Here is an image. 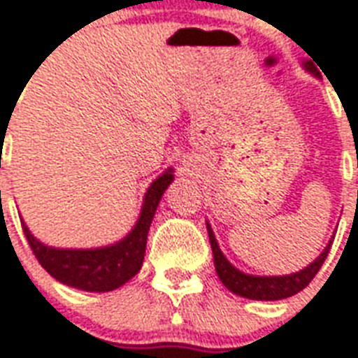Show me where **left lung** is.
I'll return each mask as SVG.
<instances>
[{"label": "left lung", "mask_w": 358, "mask_h": 358, "mask_svg": "<svg viewBox=\"0 0 358 358\" xmlns=\"http://www.w3.org/2000/svg\"><path fill=\"white\" fill-rule=\"evenodd\" d=\"M305 70H308L312 76L317 78L316 66L312 64V61H305L303 63ZM208 236H210V243H212L213 250V264H215V271L217 277L221 278V282L236 295L247 297V299H256V301H278L292 297L297 292L308 286L312 278L316 277V273L320 271V267L323 266V262L327 258L333 238L329 239L327 247L322 250V255L317 256L316 260L308 264L305 269L301 271L289 273V275H280V277H260V275H249V273L239 271L238 267L232 266L227 256L223 255V250L219 249L217 239L213 234L212 227L206 221Z\"/></svg>", "instance_id": "obj_1"}]
</instances>
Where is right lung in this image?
Here are the masks:
<instances>
[{
	"label": "right lung",
	"instance_id": "1",
	"mask_svg": "<svg viewBox=\"0 0 358 358\" xmlns=\"http://www.w3.org/2000/svg\"><path fill=\"white\" fill-rule=\"evenodd\" d=\"M174 169L169 167L159 174L150 187L146 189L145 199L137 223L128 234L117 243L96 247V249H59L42 243L31 234L27 224L22 223L24 234L35 252L41 266L55 280L83 289V292H111L120 288L129 278L139 273L145 260L146 238L150 230L152 219L156 213L163 193L174 180Z\"/></svg>",
	"mask_w": 358,
	"mask_h": 358
}]
</instances>
